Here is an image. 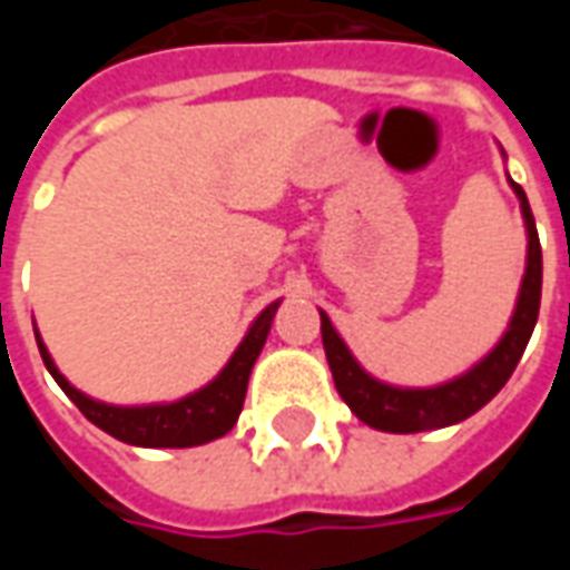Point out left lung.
<instances>
[{
    "mask_svg": "<svg viewBox=\"0 0 570 570\" xmlns=\"http://www.w3.org/2000/svg\"><path fill=\"white\" fill-rule=\"evenodd\" d=\"M510 188L515 191L519 210L525 219V274L519 284L513 317L498 338V345L466 372L454 375L449 382L430 384V387H400V384L382 382L360 366L357 357L351 354V347L345 345V338L335 333L326 311H321L323 351H326L330 370H333L335 391L363 424L384 430V433H421V430L449 428V424H458V421L479 412L513 375L515 363L522 357L528 338L534 333V323H538L543 256H540L538 228H534V216L528 207L525 191H522V186H515L513 179H510Z\"/></svg>",
    "mask_w": 570,
    "mask_h": 570,
    "instance_id": "left-lung-1",
    "label": "left lung"
}]
</instances>
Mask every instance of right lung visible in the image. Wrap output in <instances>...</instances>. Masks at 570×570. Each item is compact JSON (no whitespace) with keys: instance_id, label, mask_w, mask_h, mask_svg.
<instances>
[{"instance_id":"right-lung-1","label":"right lung","mask_w":570,"mask_h":570,"mask_svg":"<svg viewBox=\"0 0 570 570\" xmlns=\"http://www.w3.org/2000/svg\"><path fill=\"white\" fill-rule=\"evenodd\" d=\"M281 308V298L272 302L268 308L259 311V317L249 323L247 335L240 338L235 354L228 357L219 375L198 387L195 394H186L174 403H146V406H116L104 403L94 396L81 394L79 387L67 382V375L57 370V363L48 354L42 335L36 333L39 354L45 366L55 375V382L63 387V394L81 409V415L106 430L109 436L128 442V445H142V449H191L225 436L237 424V415L244 409L247 396V382L253 363L262 354V345L272 333L274 314Z\"/></svg>"}]
</instances>
